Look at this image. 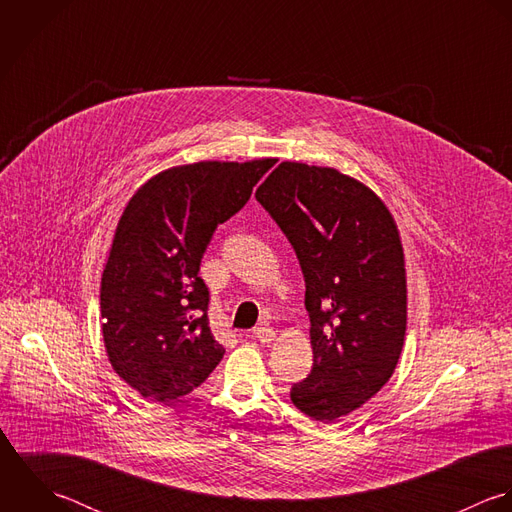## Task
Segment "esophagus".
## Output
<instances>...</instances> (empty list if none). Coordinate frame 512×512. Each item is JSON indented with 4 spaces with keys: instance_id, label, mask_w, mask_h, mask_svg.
<instances>
[{
    "instance_id": "1",
    "label": "esophagus",
    "mask_w": 512,
    "mask_h": 512,
    "mask_svg": "<svg viewBox=\"0 0 512 512\" xmlns=\"http://www.w3.org/2000/svg\"><path fill=\"white\" fill-rule=\"evenodd\" d=\"M253 336H255L259 342L269 344V342L275 340V330H273L271 326H257V328H253Z\"/></svg>"
}]
</instances>
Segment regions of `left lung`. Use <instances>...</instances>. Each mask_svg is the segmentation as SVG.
<instances>
[{"label": "left lung", "instance_id": "1", "mask_svg": "<svg viewBox=\"0 0 512 512\" xmlns=\"http://www.w3.org/2000/svg\"><path fill=\"white\" fill-rule=\"evenodd\" d=\"M287 235L303 269L312 370L291 402L332 423L392 378L408 303L396 221L364 184L334 168L279 164L255 192Z\"/></svg>", "mask_w": 512, "mask_h": 512}]
</instances>
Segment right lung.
Returning a JSON list of instances; mask_svg holds the SVG:
<instances>
[{"instance_id":"obj_1","label":"right lung","mask_w":512,"mask_h":512,"mask_svg":"<svg viewBox=\"0 0 512 512\" xmlns=\"http://www.w3.org/2000/svg\"><path fill=\"white\" fill-rule=\"evenodd\" d=\"M275 160L198 162L148 180L126 205L101 281L104 346L114 372L170 404L202 386L225 348L209 328L200 277L219 223L249 202Z\"/></svg>"}]
</instances>
